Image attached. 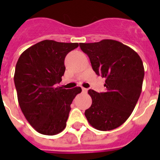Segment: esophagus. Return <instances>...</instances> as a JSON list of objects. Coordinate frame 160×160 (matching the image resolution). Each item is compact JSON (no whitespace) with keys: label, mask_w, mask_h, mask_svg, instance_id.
<instances>
[{"label":"esophagus","mask_w":160,"mask_h":160,"mask_svg":"<svg viewBox=\"0 0 160 160\" xmlns=\"http://www.w3.org/2000/svg\"><path fill=\"white\" fill-rule=\"evenodd\" d=\"M88 89H87V88H82V91L83 92V93H87V92H88Z\"/></svg>","instance_id":"1"}]
</instances>
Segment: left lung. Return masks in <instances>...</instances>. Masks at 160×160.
I'll return each mask as SVG.
<instances>
[{
	"label": "left lung",
	"mask_w": 160,
	"mask_h": 160,
	"mask_svg": "<svg viewBox=\"0 0 160 160\" xmlns=\"http://www.w3.org/2000/svg\"><path fill=\"white\" fill-rule=\"evenodd\" d=\"M80 47L97 75L105 78L107 90H88L92 104L85 116L96 129H114L125 123L138 102L145 74L142 61L136 52L115 40L80 43Z\"/></svg>",
	"instance_id": "8db88e82"
}]
</instances>
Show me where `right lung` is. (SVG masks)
<instances>
[{
	"label": "right lung",
	"instance_id": "right-lung-1",
	"mask_svg": "<svg viewBox=\"0 0 160 160\" xmlns=\"http://www.w3.org/2000/svg\"><path fill=\"white\" fill-rule=\"evenodd\" d=\"M78 43L43 40L22 53L14 80L22 113L38 133L54 135L67 126L70 104L82 89L57 87L65 72L66 56Z\"/></svg>",
	"mask_w": 160,
	"mask_h": 160
}]
</instances>
